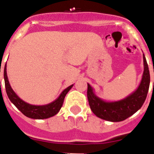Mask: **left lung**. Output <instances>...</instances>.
Returning a JSON list of instances; mask_svg holds the SVG:
<instances>
[{
	"label": "left lung",
	"mask_w": 154,
	"mask_h": 154,
	"mask_svg": "<svg viewBox=\"0 0 154 154\" xmlns=\"http://www.w3.org/2000/svg\"><path fill=\"white\" fill-rule=\"evenodd\" d=\"M143 73L140 84L134 92L122 100L117 101L102 100L95 94L90 84L87 83L88 102L92 112L97 117L111 122H119L129 118L142 107L146 100L150 83L149 66L144 54H143Z\"/></svg>",
	"instance_id": "1"
}]
</instances>
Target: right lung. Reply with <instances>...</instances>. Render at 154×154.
Instances as JSON below:
<instances>
[{
	"mask_svg": "<svg viewBox=\"0 0 154 154\" xmlns=\"http://www.w3.org/2000/svg\"><path fill=\"white\" fill-rule=\"evenodd\" d=\"M4 79H5V91H6V94H7L10 100L25 116L31 118V119H47V118L52 117L57 114V112L60 110L61 107L63 106L64 98L66 97V95L70 91L71 88L73 87V85H71L67 87L65 90L62 91L60 96L51 103L44 105V106H35V105H30V104L21 100L13 91L10 85V82H9L8 77H7L6 64L5 65V68H4Z\"/></svg>",
	"mask_w": 154,
	"mask_h": 154,
	"instance_id": "add662e5",
	"label": "right lung"
}]
</instances>
